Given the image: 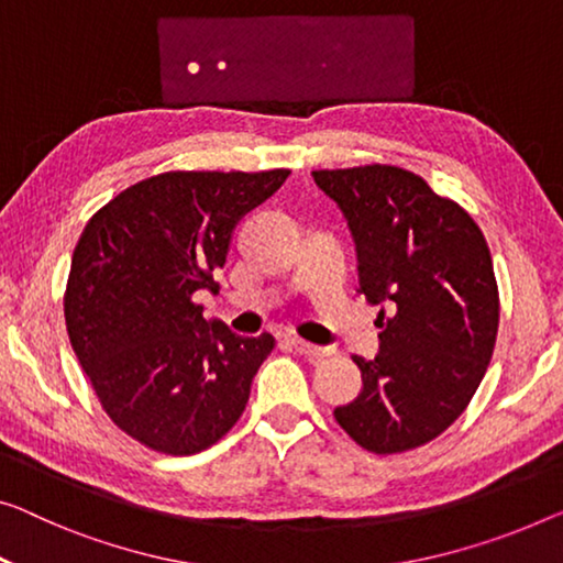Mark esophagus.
Listing matches in <instances>:
<instances>
[{
  "mask_svg": "<svg viewBox=\"0 0 563 563\" xmlns=\"http://www.w3.org/2000/svg\"><path fill=\"white\" fill-rule=\"evenodd\" d=\"M290 346L296 349L298 354H303V356H308V358H323V356H329V349L316 346V343H308V341H303V339H290Z\"/></svg>",
  "mask_w": 563,
  "mask_h": 563,
  "instance_id": "1",
  "label": "esophagus"
}]
</instances>
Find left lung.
Masks as SVG:
<instances>
[{
	"instance_id": "left-lung-1",
	"label": "left lung",
	"mask_w": 563,
	"mask_h": 563,
	"mask_svg": "<svg viewBox=\"0 0 563 563\" xmlns=\"http://www.w3.org/2000/svg\"><path fill=\"white\" fill-rule=\"evenodd\" d=\"M358 255V292L379 310V354L354 356L364 387L333 417L376 455H397L465 412L496 349L500 298L488 242L457 201L389 164L318 169Z\"/></svg>"
}]
</instances>
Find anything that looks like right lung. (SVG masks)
I'll return each instance as SVG.
<instances>
[{"label":"right lung","mask_w":563,"mask_h":563,"mask_svg":"<svg viewBox=\"0 0 563 563\" xmlns=\"http://www.w3.org/2000/svg\"><path fill=\"white\" fill-rule=\"evenodd\" d=\"M288 169L166 172L90 217L73 253L65 325L100 407L129 438L195 455L228 434L250 399L271 333L207 321L234 224L283 187Z\"/></svg>","instance_id":"1"}]
</instances>
